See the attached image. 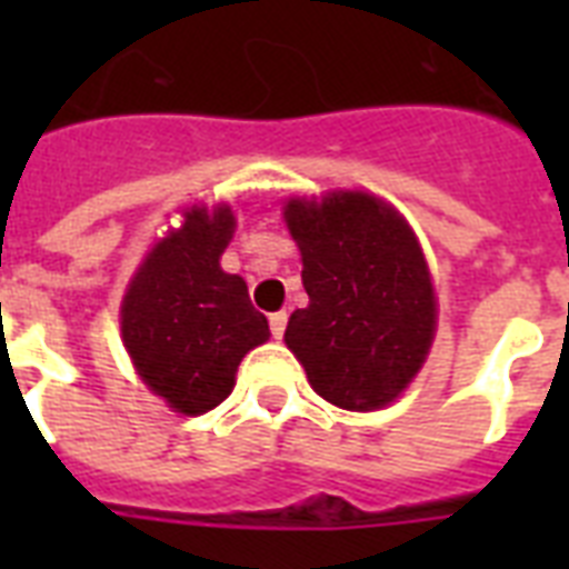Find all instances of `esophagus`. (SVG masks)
Masks as SVG:
<instances>
[{"instance_id":"34e87169","label":"esophagus","mask_w":569,"mask_h":569,"mask_svg":"<svg viewBox=\"0 0 569 569\" xmlns=\"http://www.w3.org/2000/svg\"><path fill=\"white\" fill-rule=\"evenodd\" d=\"M286 321H289V316H286V310L271 312V319H268V325H271V337H274V339H283Z\"/></svg>"}]
</instances>
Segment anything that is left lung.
<instances>
[{"label": "left lung", "mask_w": 569, "mask_h": 569, "mask_svg": "<svg viewBox=\"0 0 569 569\" xmlns=\"http://www.w3.org/2000/svg\"><path fill=\"white\" fill-rule=\"evenodd\" d=\"M310 303L286 346L312 389L346 410H378L410 383L431 348L437 303L413 232L383 200L339 191L286 206Z\"/></svg>", "instance_id": "obj_1"}]
</instances>
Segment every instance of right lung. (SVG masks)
<instances>
[{
    "instance_id": "add662e5",
    "label": "right lung",
    "mask_w": 569,
    "mask_h": 569,
    "mask_svg": "<svg viewBox=\"0 0 569 569\" xmlns=\"http://www.w3.org/2000/svg\"><path fill=\"white\" fill-rule=\"evenodd\" d=\"M232 236L227 206L191 209L159 241L129 286L120 310L123 342L138 375L180 413H206L230 396L236 369L268 339V319L248 286L218 259Z\"/></svg>"
}]
</instances>
